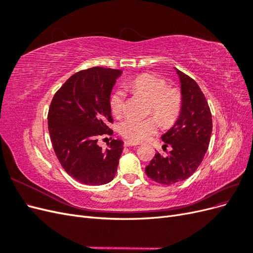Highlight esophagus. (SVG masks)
<instances>
[{
  "instance_id": "esophagus-1",
  "label": "esophagus",
  "mask_w": 253,
  "mask_h": 253,
  "mask_svg": "<svg viewBox=\"0 0 253 253\" xmlns=\"http://www.w3.org/2000/svg\"><path fill=\"white\" fill-rule=\"evenodd\" d=\"M138 143H134L131 141H125V147H132V145H137Z\"/></svg>"
}]
</instances>
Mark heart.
Masks as SVG:
<instances>
[{
    "label": "heart",
    "instance_id": "b5f03b06",
    "mask_svg": "<svg viewBox=\"0 0 253 253\" xmlns=\"http://www.w3.org/2000/svg\"><path fill=\"white\" fill-rule=\"evenodd\" d=\"M127 87L150 100V112L154 113L165 126L174 124L179 117L182 109L181 91L175 86H168L166 78L162 76L150 73L139 75L128 83ZM125 99L122 90H116L111 96L110 108L114 116L124 114ZM158 120L154 116L144 119L127 117L119 125V133L135 143L147 141L158 132L160 124Z\"/></svg>",
    "mask_w": 253,
    "mask_h": 253
}]
</instances>
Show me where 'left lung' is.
<instances>
[{"label":"left lung","mask_w":253,"mask_h":253,"mask_svg":"<svg viewBox=\"0 0 253 253\" xmlns=\"http://www.w3.org/2000/svg\"><path fill=\"white\" fill-rule=\"evenodd\" d=\"M182 95V109L175 125L162 136L164 148L171 145L167 156L156 153L145 167V174L160 185H174L187 179L201 166L209 147L212 115L207 99L194 79L176 70Z\"/></svg>","instance_id":"left-lung-1"}]
</instances>
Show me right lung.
Instances as JSON below:
<instances>
[{"label":"right lung","instance_id":"right-lung-1","mask_svg":"<svg viewBox=\"0 0 253 253\" xmlns=\"http://www.w3.org/2000/svg\"><path fill=\"white\" fill-rule=\"evenodd\" d=\"M121 72L95 66L77 72L53 95L48 132L53 151L65 172L81 183H108L117 172L124 141L113 139L102 150L97 141L112 135L111 91Z\"/></svg>","mask_w":253,"mask_h":253}]
</instances>
